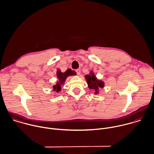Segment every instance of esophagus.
Here are the masks:
<instances>
[{"label": "esophagus", "instance_id": "esophagus-1", "mask_svg": "<svg viewBox=\"0 0 154 154\" xmlns=\"http://www.w3.org/2000/svg\"><path fill=\"white\" fill-rule=\"evenodd\" d=\"M76 73H77L78 75H79L80 73H81V70H80V69H76Z\"/></svg>", "mask_w": 154, "mask_h": 154}]
</instances>
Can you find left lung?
I'll return each instance as SVG.
<instances>
[{"label":"left lung","instance_id":"left-lung-1","mask_svg":"<svg viewBox=\"0 0 154 154\" xmlns=\"http://www.w3.org/2000/svg\"><path fill=\"white\" fill-rule=\"evenodd\" d=\"M85 79L87 80L88 88L91 90L95 91V94L99 93V88H103L104 86V84L101 80H98L93 72H91L90 75H85Z\"/></svg>","mask_w":154,"mask_h":154}]
</instances>
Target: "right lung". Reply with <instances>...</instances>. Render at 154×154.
<instances>
[{
	"mask_svg": "<svg viewBox=\"0 0 154 154\" xmlns=\"http://www.w3.org/2000/svg\"><path fill=\"white\" fill-rule=\"evenodd\" d=\"M76 73L74 70H72L70 69H68L65 72L63 73L60 70L58 69L57 71V76L58 79V81L57 82L55 85H54L52 88L53 90L55 91L57 93H58L61 90V85L64 84L66 78L69 76L76 75Z\"/></svg>",
	"mask_w": 154,
	"mask_h": 154,
	"instance_id": "add662e5",
	"label": "right lung"
}]
</instances>
